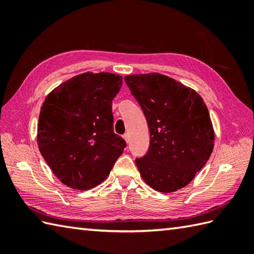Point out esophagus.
I'll list each match as a JSON object with an SVG mask.
<instances>
[{"label": "esophagus", "mask_w": 254, "mask_h": 254, "mask_svg": "<svg viewBox=\"0 0 254 254\" xmlns=\"http://www.w3.org/2000/svg\"><path fill=\"white\" fill-rule=\"evenodd\" d=\"M128 137H130V136H128V133H126V134H124V135H123V138L126 139L127 143L128 142Z\"/></svg>", "instance_id": "obj_1"}]
</instances>
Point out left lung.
I'll return each mask as SVG.
<instances>
[{"label":"left lung","instance_id":"1","mask_svg":"<svg viewBox=\"0 0 254 254\" xmlns=\"http://www.w3.org/2000/svg\"><path fill=\"white\" fill-rule=\"evenodd\" d=\"M146 118L150 144L135 164L154 190L175 192L190 183L213 152L209 112L195 90L159 73L124 77Z\"/></svg>","mask_w":254,"mask_h":254}]
</instances>
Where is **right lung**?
<instances>
[{
	"label": "right lung",
	"mask_w": 254,
	"mask_h": 254,
	"mask_svg": "<svg viewBox=\"0 0 254 254\" xmlns=\"http://www.w3.org/2000/svg\"><path fill=\"white\" fill-rule=\"evenodd\" d=\"M113 73H83L46 97L37 143L63 185L86 191L106 180L127 143L113 132L112 100L122 86Z\"/></svg>",
	"instance_id": "right-lung-1"
}]
</instances>
